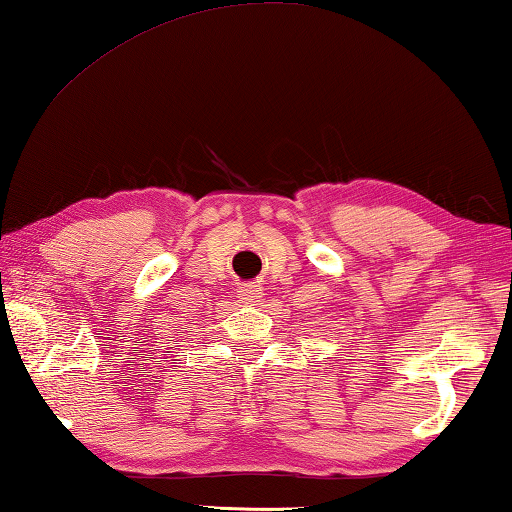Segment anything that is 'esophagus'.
Listing matches in <instances>:
<instances>
[{"instance_id":"34e87169","label":"esophagus","mask_w":512,"mask_h":512,"mask_svg":"<svg viewBox=\"0 0 512 512\" xmlns=\"http://www.w3.org/2000/svg\"><path fill=\"white\" fill-rule=\"evenodd\" d=\"M237 293H239V298L244 300V302H259V298L264 296V293H262V287H259V284H255V282H246V284H241Z\"/></svg>"}]
</instances>
